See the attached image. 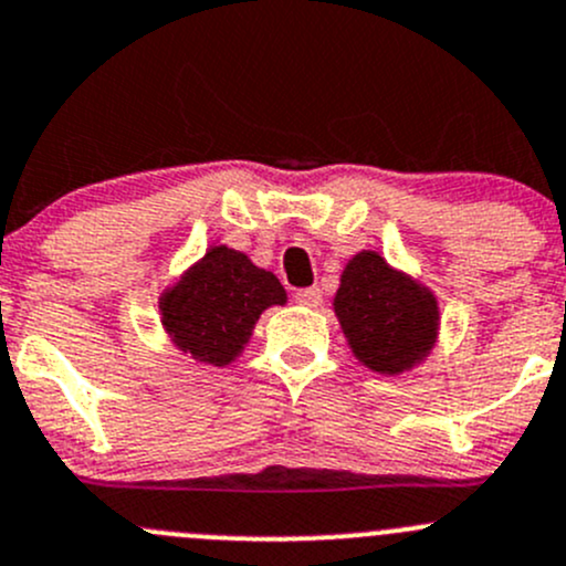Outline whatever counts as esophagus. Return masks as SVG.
Here are the masks:
<instances>
[{
	"label": "esophagus",
	"mask_w": 566,
	"mask_h": 566,
	"mask_svg": "<svg viewBox=\"0 0 566 566\" xmlns=\"http://www.w3.org/2000/svg\"><path fill=\"white\" fill-rule=\"evenodd\" d=\"M295 301H298L301 306H319V301H323V293H319V287H304L295 293Z\"/></svg>",
	"instance_id": "esophagus-1"
}]
</instances>
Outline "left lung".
<instances>
[{"label": "left lung", "instance_id": "left-lung-1", "mask_svg": "<svg viewBox=\"0 0 566 566\" xmlns=\"http://www.w3.org/2000/svg\"><path fill=\"white\" fill-rule=\"evenodd\" d=\"M334 312L358 361L380 375L413 367L436 342L432 293L386 265L378 251H361L347 262Z\"/></svg>", "mask_w": 566, "mask_h": 566}]
</instances>
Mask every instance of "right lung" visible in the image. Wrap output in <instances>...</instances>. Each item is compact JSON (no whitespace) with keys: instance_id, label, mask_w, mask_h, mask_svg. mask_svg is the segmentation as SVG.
Segmentation results:
<instances>
[{"instance_id":"1","label":"right lung","mask_w":566,"mask_h":566,"mask_svg":"<svg viewBox=\"0 0 566 566\" xmlns=\"http://www.w3.org/2000/svg\"><path fill=\"white\" fill-rule=\"evenodd\" d=\"M287 293L247 254L213 247L161 298L167 334L182 353L213 367L235 361L262 312Z\"/></svg>"}]
</instances>
